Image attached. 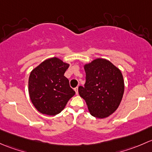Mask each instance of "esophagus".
Wrapping results in <instances>:
<instances>
[{
    "label": "esophagus",
    "mask_w": 152,
    "mask_h": 152,
    "mask_svg": "<svg viewBox=\"0 0 152 152\" xmlns=\"http://www.w3.org/2000/svg\"><path fill=\"white\" fill-rule=\"evenodd\" d=\"M75 91L76 94L77 95L78 94V87H76L75 88Z\"/></svg>",
    "instance_id": "obj_1"
}]
</instances>
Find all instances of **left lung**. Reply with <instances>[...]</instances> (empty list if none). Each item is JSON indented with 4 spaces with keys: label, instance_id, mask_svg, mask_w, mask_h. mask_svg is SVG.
Segmentation results:
<instances>
[{
    "label": "left lung",
    "instance_id": "obj_1",
    "mask_svg": "<svg viewBox=\"0 0 152 152\" xmlns=\"http://www.w3.org/2000/svg\"><path fill=\"white\" fill-rule=\"evenodd\" d=\"M86 72L84 87L78 88L91 115L107 118L119 106L124 91L121 70L104 58L94 59L83 66Z\"/></svg>",
    "mask_w": 152,
    "mask_h": 152
}]
</instances>
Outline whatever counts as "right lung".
I'll return each instance as SVG.
<instances>
[{"label":"right lung","mask_w":152,"mask_h":152,"mask_svg":"<svg viewBox=\"0 0 152 152\" xmlns=\"http://www.w3.org/2000/svg\"><path fill=\"white\" fill-rule=\"evenodd\" d=\"M69 64L57 57L42 61L31 72L28 93L31 102L42 114L55 115L64 109L75 94L64 76Z\"/></svg>","instance_id":"1"}]
</instances>
